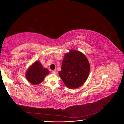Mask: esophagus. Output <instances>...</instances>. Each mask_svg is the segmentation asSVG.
Here are the masks:
<instances>
[{
    "instance_id": "1",
    "label": "esophagus",
    "mask_w": 124,
    "mask_h": 124,
    "mask_svg": "<svg viewBox=\"0 0 124 124\" xmlns=\"http://www.w3.org/2000/svg\"><path fill=\"white\" fill-rule=\"evenodd\" d=\"M52 73H53V74H56V73H57V72H56V71H55V70L52 71Z\"/></svg>"
}]
</instances>
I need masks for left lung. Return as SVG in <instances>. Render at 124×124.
I'll return each instance as SVG.
<instances>
[{
	"instance_id": "1",
	"label": "left lung",
	"mask_w": 124,
	"mask_h": 124,
	"mask_svg": "<svg viewBox=\"0 0 124 124\" xmlns=\"http://www.w3.org/2000/svg\"><path fill=\"white\" fill-rule=\"evenodd\" d=\"M89 71L90 65L86 56L80 52L71 50L65 55L58 73L67 87L73 89L85 83Z\"/></svg>"
}]
</instances>
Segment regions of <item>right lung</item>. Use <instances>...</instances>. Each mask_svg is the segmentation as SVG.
<instances>
[{
    "label": "right lung",
    "mask_w": 124,
    "mask_h": 124,
    "mask_svg": "<svg viewBox=\"0 0 124 124\" xmlns=\"http://www.w3.org/2000/svg\"><path fill=\"white\" fill-rule=\"evenodd\" d=\"M48 73V70L44 68L39 61H36L26 71V78L32 84L37 85L41 83Z\"/></svg>",
    "instance_id": "obj_1"
}]
</instances>
